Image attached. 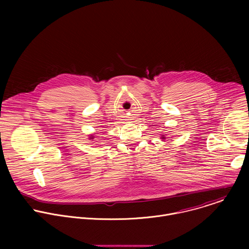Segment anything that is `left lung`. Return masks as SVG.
Listing matches in <instances>:
<instances>
[{"mask_svg": "<svg viewBox=\"0 0 249 249\" xmlns=\"http://www.w3.org/2000/svg\"><path fill=\"white\" fill-rule=\"evenodd\" d=\"M161 139H162V140H164V139H165V137H164V136H161Z\"/></svg>", "mask_w": 249, "mask_h": 249, "instance_id": "1", "label": "left lung"}]
</instances>
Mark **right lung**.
I'll list each match as a JSON object with an SVG mask.
<instances>
[{"mask_svg": "<svg viewBox=\"0 0 249 249\" xmlns=\"http://www.w3.org/2000/svg\"><path fill=\"white\" fill-rule=\"evenodd\" d=\"M89 139H93V136H90V137H89Z\"/></svg>", "mask_w": 249, "mask_h": 249, "instance_id": "obj_1", "label": "right lung"}]
</instances>
